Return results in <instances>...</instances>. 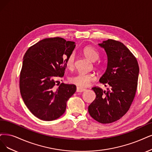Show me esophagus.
<instances>
[{
    "instance_id": "1",
    "label": "esophagus",
    "mask_w": 152,
    "mask_h": 152,
    "mask_svg": "<svg viewBox=\"0 0 152 152\" xmlns=\"http://www.w3.org/2000/svg\"><path fill=\"white\" fill-rule=\"evenodd\" d=\"M86 91L85 89H83V88H81L80 87H77L76 88V91L78 92V93H81V92H83Z\"/></svg>"
}]
</instances>
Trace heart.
Here are the masks:
<instances>
[{"mask_svg":"<svg viewBox=\"0 0 152 152\" xmlns=\"http://www.w3.org/2000/svg\"><path fill=\"white\" fill-rule=\"evenodd\" d=\"M84 55L91 61H96L99 58V53L97 50L91 46H86L83 49ZM66 65L67 68L72 69L75 66V54L71 53L67 57H65ZM95 80V76L91 73L80 72L70 77L69 81L80 88H86Z\"/></svg>","mask_w":152,"mask_h":152,"instance_id":"1","label":"heart"}]
</instances>
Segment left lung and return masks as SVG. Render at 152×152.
<instances>
[{
  "label": "left lung",
  "instance_id": "obj_1",
  "mask_svg": "<svg viewBox=\"0 0 152 152\" xmlns=\"http://www.w3.org/2000/svg\"><path fill=\"white\" fill-rule=\"evenodd\" d=\"M107 56V67L99 82L108 91L94 87L96 97L88 106L89 115L102 123L117 121L126 114L135 95L139 75L137 60L123 43L108 39L98 44Z\"/></svg>",
  "mask_w": 152,
  "mask_h": 152
}]
</instances>
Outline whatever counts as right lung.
<instances>
[{"label": "right lung", "mask_w": 152, "mask_h": 152, "mask_svg": "<svg viewBox=\"0 0 152 152\" xmlns=\"http://www.w3.org/2000/svg\"><path fill=\"white\" fill-rule=\"evenodd\" d=\"M75 46V42L56 37L42 39L26 51L20 75V91L27 108L38 118L44 121L58 118L75 93V85L56 86L58 78L64 75V58Z\"/></svg>", "instance_id": "obj_1"}]
</instances>
